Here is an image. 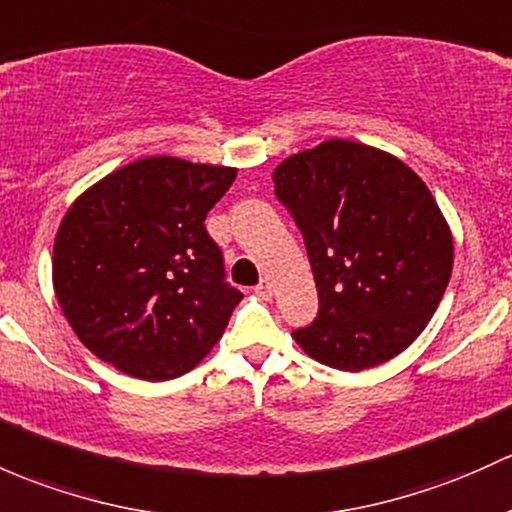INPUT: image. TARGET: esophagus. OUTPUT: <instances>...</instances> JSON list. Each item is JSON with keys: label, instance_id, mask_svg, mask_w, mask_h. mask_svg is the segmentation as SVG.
I'll list each match as a JSON object with an SVG mask.
<instances>
[{"label": "esophagus", "instance_id": "obj_1", "mask_svg": "<svg viewBox=\"0 0 512 512\" xmlns=\"http://www.w3.org/2000/svg\"><path fill=\"white\" fill-rule=\"evenodd\" d=\"M256 295L258 298H263V300H268L273 295V285H271V280H261V283L256 285Z\"/></svg>", "mask_w": 512, "mask_h": 512}]
</instances>
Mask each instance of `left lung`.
<instances>
[{
    "label": "left lung",
    "mask_w": 512,
    "mask_h": 512,
    "mask_svg": "<svg viewBox=\"0 0 512 512\" xmlns=\"http://www.w3.org/2000/svg\"><path fill=\"white\" fill-rule=\"evenodd\" d=\"M305 236L320 312L293 339L315 361L359 373L405 351L437 312L454 239L430 188L393 153L329 139L273 170Z\"/></svg>",
    "instance_id": "8db88e82"
}]
</instances>
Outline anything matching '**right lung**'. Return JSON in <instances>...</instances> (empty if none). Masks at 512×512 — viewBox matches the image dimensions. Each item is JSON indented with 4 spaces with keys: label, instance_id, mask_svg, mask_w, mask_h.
Masks as SVG:
<instances>
[{
    "label": "right lung",
    "instance_id": "add662e5",
    "mask_svg": "<svg viewBox=\"0 0 512 512\" xmlns=\"http://www.w3.org/2000/svg\"><path fill=\"white\" fill-rule=\"evenodd\" d=\"M236 168L148 156L90 185L53 244V290L97 359L141 381L188 373L244 295L224 283L205 217Z\"/></svg>",
    "mask_w": 512,
    "mask_h": 512
}]
</instances>
